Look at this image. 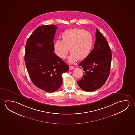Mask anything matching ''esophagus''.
<instances>
[{
    "mask_svg": "<svg viewBox=\"0 0 135 135\" xmlns=\"http://www.w3.org/2000/svg\"><path fill=\"white\" fill-rule=\"evenodd\" d=\"M69 69L70 70H72V69H74V67L73 66H69Z\"/></svg>",
    "mask_w": 135,
    "mask_h": 135,
    "instance_id": "1",
    "label": "esophagus"
}]
</instances>
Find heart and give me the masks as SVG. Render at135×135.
Here are the masks:
<instances>
[{
  "label": "heart",
  "mask_w": 135,
  "mask_h": 135,
  "mask_svg": "<svg viewBox=\"0 0 135 135\" xmlns=\"http://www.w3.org/2000/svg\"><path fill=\"white\" fill-rule=\"evenodd\" d=\"M62 41L56 40L54 49L60 58L65 59L68 53L71 54L69 62L83 60L90 54L92 46V37L90 32L83 30L75 28L66 30L61 35Z\"/></svg>",
  "instance_id": "1"
}]
</instances>
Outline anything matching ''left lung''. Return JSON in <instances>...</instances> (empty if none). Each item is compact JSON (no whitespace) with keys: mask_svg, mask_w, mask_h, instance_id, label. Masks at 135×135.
Masks as SVG:
<instances>
[{"mask_svg":"<svg viewBox=\"0 0 135 135\" xmlns=\"http://www.w3.org/2000/svg\"><path fill=\"white\" fill-rule=\"evenodd\" d=\"M112 52L107 41L98 28L94 48L80 63L84 71L81 79L77 81L80 88L86 91H93L105 84L110 72Z\"/></svg>","mask_w":135,"mask_h":135,"instance_id":"left-lung-1","label":"left lung"}]
</instances>
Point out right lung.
I'll list each match as a JSON object with an SVG mask.
<instances>
[{
    "instance_id": "add662e5",
    "label": "right lung",
    "mask_w": 135,
    "mask_h": 135,
    "mask_svg": "<svg viewBox=\"0 0 135 135\" xmlns=\"http://www.w3.org/2000/svg\"><path fill=\"white\" fill-rule=\"evenodd\" d=\"M57 28L55 25L39 26L28 39L25 46L24 60L30 79L37 88L48 92L60 88L62 75L69 70V66L54 52Z\"/></svg>"
}]
</instances>
